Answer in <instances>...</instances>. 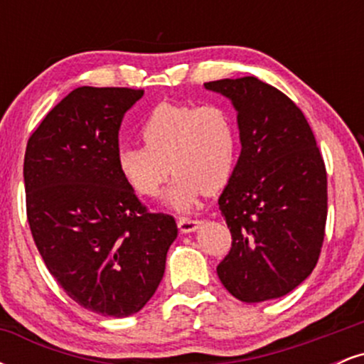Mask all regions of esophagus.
Returning <instances> with one entry per match:
<instances>
[{
  "label": "esophagus",
  "mask_w": 364,
  "mask_h": 364,
  "mask_svg": "<svg viewBox=\"0 0 364 364\" xmlns=\"http://www.w3.org/2000/svg\"><path fill=\"white\" fill-rule=\"evenodd\" d=\"M198 225H200V220L188 219V217H179L178 219V228L183 235H188V232L196 231V229H198Z\"/></svg>",
  "instance_id": "1"
}]
</instances>
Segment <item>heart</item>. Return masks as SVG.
Returning a JSON list of instances; mask_svg holds the SVG:
<instances>
[{"mask_svg":"<svg viewBox=\"0 0 364 364\" xmlns=\"http://www.w3.org/2000/svg\"><path fill=\"white\" fill-rule=\"evenodd\" d=\"M140 139L144 147L119 149V174L135 193L156 196L173 171L164 200L176 210L193 207L202 191L223 190L235 171V124L220 104H157L141 123Z\"/></svg>","mask_w":364,"mask_h":364,"instance_id":"heart-1","label":"heart"}]
</instances>
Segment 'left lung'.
Instances as JSON below:
<instances>
[{
	"label": "left lung",
	"mask_w": 364,
	"mask_h": 364,
	"mask_svg": "<svg viewBox=\"0 0 364 364\" xmlns=\"http://www.w3.org/2000/svg\"><path fill=\"white\" fill-rule=\"evenodd\" d=\"M232 102L241 154L219 208L231 252L217 275L235 298L260 303L298 287L318 262L327 220V171L294 102L255 77L205 83Z\"/></svg>",
	"instance_id": "obj_1"
}]
</instances>
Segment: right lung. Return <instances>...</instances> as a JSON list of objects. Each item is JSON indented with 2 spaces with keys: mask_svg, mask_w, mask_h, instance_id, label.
<instances>
[{
  "mask_svg": "<svg viewBox=\"0 0 364 364\" xmlns=\"http://www.w3.org/2000/svg\"><path fill=\"white\" fill-rule=\"evenodd\" d=\"M144 90L78 87L27 141V219L48 270L80 306L123 318L154 296L178 236L119 174L118 133Z\"/></svg>",
  "mask_w": 364,
  "mask_h": 364,
  "instance_id": "obj_1",
  "label": "right lung"
}]
</instances>
